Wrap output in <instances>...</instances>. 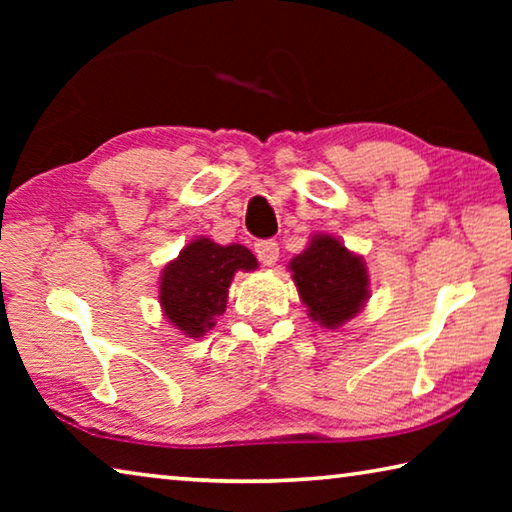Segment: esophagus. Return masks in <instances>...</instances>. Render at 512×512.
<instances>
[{
	"label": "esophagus",
	"mask_w": 512,
	"mask_h": 512,
	"mask_svg": "<svg viewBox=\"0 0 512 512\" xmlns=\"http://www.w3.org/2000/svg\"><path fill=\"white\" fill-rule=\"evenodd\" d=\"M255 255L264 266H273L277 257H280V246L273 239H262L255 244Z\"/></svg>",
	"instance_id": "esophagus-1"
}]
</instances>
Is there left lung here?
I'll return each mask as SVG.
<instances>
[{"mask_svg":"<svg viewBox=\"0 0 512 512\" xmlns=\"http://www.w3.org/2000/svg\"><path fill=\"white\" fill-rule=\"evenodd\" d=\"M289 266L311 320L323 327L343 325L359 314L370 296L363 259L329 235H316L305 253L293 257Z\"/></svg>","mask_w":512,"mask_h":512,"instance_id":"obj_1","label":"left lung"}]
</instances>
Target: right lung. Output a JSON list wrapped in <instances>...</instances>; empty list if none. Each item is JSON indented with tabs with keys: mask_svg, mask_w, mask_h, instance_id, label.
I'll list each match as a JSON object with an SVG mask.
<instances>
[{
	"mask_svg": "<svg viewBox=\"0 0 512 512\" xmlns=\"http://www.w3.org/2000/svg\"><path fill=\"white\" fill-rule=\"evenodd\" d=\"M257 259L246 246H219L198 237L164 266L160 305L180 332L198 339L225 311L228 289L237 271H255Z\"/></svg>",
	"mask_w": 512,
	"mask_h": 512,
	"instance_id": "obj_1",
	"label": "right lung"
}]
</instances>
